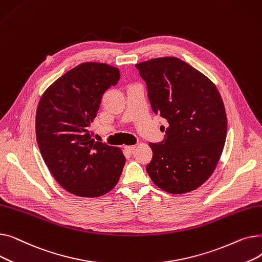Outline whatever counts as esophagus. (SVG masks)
I'll return each mask as SVG.
<instances>
[{
	"instance_id": "esophagus-1",
	"label": "esophagus",
	"mask_w": 262,
	"mask_h": 262,
	"mask_svg": "<svg viewBox=\"0 0 262 262\" xmlns=\"http://www.w3.org/2000/svg\"><path fill=\"white\" fill-rule=\"evenodd\" d=\"M125 149L127 150L128 153H134V150L136 149V145H130V146H126Z\"/></svg>"
}]
</instances>
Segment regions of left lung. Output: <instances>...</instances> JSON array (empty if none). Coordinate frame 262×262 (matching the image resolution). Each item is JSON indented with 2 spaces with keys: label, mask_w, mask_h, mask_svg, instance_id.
Instances as JSON below:
<instances>
[{
  "label": "left lung",
  "mask_w": 262,
  "mask_h": 262,
  "mask_svg": "<svg viewBox=\"0 0 262 262\" xmlns=\"http://www.w3.org/2000/svg\"><path fill=\"white\" fill-rule=\"evenodd\" d=\"M153 112L168 122L164 138L149 143L146 164L160 189L182 194L199 188L213 173L227 132L225 108L216 87L196 69L176 57L137 63Z\"/></svg>",
  "instance_id": "1"
}]
</instances>
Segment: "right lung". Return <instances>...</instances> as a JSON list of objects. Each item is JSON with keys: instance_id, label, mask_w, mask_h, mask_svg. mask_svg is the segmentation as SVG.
<instances>
[{"instance_id": "right-lung-1", "label": "right lung", "mask_w": 262, "mask_h": 262, "mask_svg": "<svg viewBox=\"0 0 262 262\" xmlns=\"http://www.w3.org/2000/svg\"><path fill=\"white\" fill-rule=\"evenodd\" d=\"M120 79L119 69L81 63L52 84L36 113L40 153L58 184L81 198H98L119 182L125 157L118 147L94 141L89 127L103 94Z\"/></svg>"}]
</instances>
